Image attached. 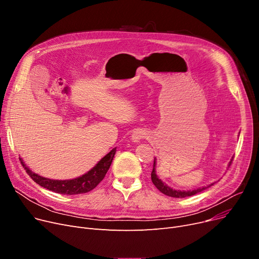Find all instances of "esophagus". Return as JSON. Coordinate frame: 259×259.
<instances>
[{"label":"esophagus","mask_w":259,"mask_h":259,"mask_svg":"<svg viewBox=\"0 0 259 259\" xmlns=\"http://www.w3.org/2000/svg\"><path fill=\"white\" fill-rule=\"evenodd\" d=\"M146 137V132L143 130H137L135 131L132 135V140L134 142H139L141 139Z\"/></svg>","instance_id":"34e87169"}]
</instances>
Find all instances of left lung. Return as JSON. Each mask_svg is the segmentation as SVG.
<instances>
[{
    "label": "left lung",
    "instance_id": "left-lung-1",
    "mask_svg": "<svg viewBox=\"0 0 259 259\" xmlns=\"http://www.w3.org/2000/svg\"><path fill=\"white\" fill-rule=\"evenodd\" d=\"M232 161H233V158H232V160H231L230 163H229V166L231 165ZM155 166H156V159L154 160V166H153V170H152V174H151L152 181H153V183H154V186H155L160 192L163 193L164 195L169 196V197H174V198H184V197L193 196V195H195V194H197V193L202 192L203 190H205V189H207V188H210L211 186H213V184H214V183H211V184H208V186H206V187L199 188V189H196V190H192V191H179V190L177 191V190H173L171 188L167 187L164 182H162L161 179H159V178L157 177Z\"/></svg>",
    "mask_w": 259,
    "mask_h": 259
}]
</instances>
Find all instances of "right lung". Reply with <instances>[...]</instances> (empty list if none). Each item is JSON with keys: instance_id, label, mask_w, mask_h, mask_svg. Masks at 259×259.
I'll list each match as a JSON object with an SVG mask.
<instances>
[{"instance_id": "1", "label": "right lung", "mask_w": 259, "mask_h": 259, "mask_svg": "<svg viewBox=\"0 0 259 259\" xmlns=\"http://www.w3.org/2000/svg\"><path fill=\"white\" fill-rule=\"evenodd\" d=\"M115 154H116V147L110 151L107 155H105L99 162H98L91 170L88 171V173L71 180H53V179L42 177L38 174L33 173V171L30 170L26 166V164L23 162L22 159L20 160L23 167L26 169L27 174L31 177V179L34 182L38 183L42 188H45L49 191H53L59 194L77 195V194L88 193L94 190L98 184L103 180L110 164H112Z\"/></svg>"}]
</instances>
